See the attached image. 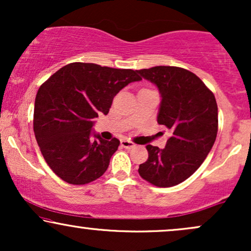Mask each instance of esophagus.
I'll return each instance as SVG.
<instances>
[{"mask_svg":"<svg viewBox=\"0 0 251 251\" xmlns=\"http://www.w3.org/2000/svg\"><path fill=\"white\" fill-rule=\"evenodd\" d=\"M122 146H123V148H125V149L131 150V149L135 148V144L133 142H131V140L124 139V140H122Z\"/></svg>","mask_w":251,"mask_h":251,"instance_id":"1","label":"esophagus"}]
</instances>
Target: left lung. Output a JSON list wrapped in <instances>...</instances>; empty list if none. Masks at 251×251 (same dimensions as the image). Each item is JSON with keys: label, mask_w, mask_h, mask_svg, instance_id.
Returning a JSON list of instances; mask_svg holds the SVG:
<instances>
[{"label": "left lung", "mask_w": 251, "mask_h": 251, "mask_svg": "<svg viewBox=\"0 0 251 251\" xmlns=\"http://www.w3.org/2000/svg\"><path fill=\"white\" fill-rule=\"evenodd\" d=\"M162 94L157 122L172 135L165 149L148 145L149 158L139 165L140 177L158 188L181 183L201 165L218 131L215 96L196 74L175 66L139 70Z\"/></svg>", "instance_id": "obj_1"}]
</instances>
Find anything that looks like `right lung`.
Masks as SVG:
<instances>
[{
    "label": "right lung",
    "mask_w": 251,
    "mask_h": 251,
    "mask_svg": "<svg viewBox=\"0 0 251 251\" xmlns=\"http://www.w3.org/2000/svg\"><path fill=\"white\" fill-rule=\"evenodd\" d=\"M138 71L72 62L40 86L34 107V133L46 163L57 177L73 185L98 179L108 168L120 142L94 135L93 119L107 114L113 98Z\"/></svg>",
    "instance_id": "right-lung-1"
}]
</instances>
